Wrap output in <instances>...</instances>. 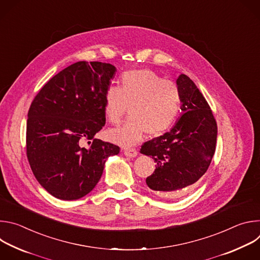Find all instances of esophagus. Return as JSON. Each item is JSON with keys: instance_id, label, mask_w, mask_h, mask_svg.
Returning a JSON list of instances; mask_svg holds the SVG:
<instances>
[{"instance_id": "1", "label": "esophagus", "mask_w": 260, "mask_h": 260, "mask_svg": "<svg viewBox=\"0 0 260 260\" xmlns=\"http://www.w3.org/2000/svg\"><path fill=\"white\" fill-rule=\"evenodd\" d=\"M123 152L126 156H129V157H136L138 155V151L135 149V148H126Z\"/></svg>"}]
</instances>
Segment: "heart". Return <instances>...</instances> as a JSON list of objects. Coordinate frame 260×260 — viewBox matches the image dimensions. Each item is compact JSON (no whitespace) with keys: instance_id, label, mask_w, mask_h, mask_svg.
<instances>
[{"instance_id":"obj_1","label":"heart","mask_w":260,"mask_h":260,"mask_svg":"<svg viewBox=\"0 0 260 260\" xmlns=\"http://www.w3.org/2000/svg\"><path fill=\"white\" fill-rule=\"evenodd\" d=\"M128 107L129 119L122 128L111 131L109 138L124 146L140 142L145 133L159 136L176 121L182 107L179 86L150 70L124 72L119 86H109L104 94L107 120L119 125Z\"/></svg>"}]
</instances>
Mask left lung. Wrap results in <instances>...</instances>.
<instances>
[{
	"instance_id": "obj_1",
	"label": "left lung",
	"mask_w": 260,
	"mask_h": 260,
	"mask_svg": "<svg viewBox=\"0 0 260 260\" xmlns=\"http://www.w3.org/2000/svg\"><path fill=\"white\" fill-rule=\"evenodd\" d=\"M183 113L162 136L145 142L140 152L151 156L155 170L146 183L165 199H179L198 186L215 153L217 123L212 110L194 82L181 74Z\"/></svg>"
}]
</instances>
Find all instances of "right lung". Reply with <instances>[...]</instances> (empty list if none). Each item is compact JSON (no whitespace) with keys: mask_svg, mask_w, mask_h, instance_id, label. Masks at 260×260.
<instances>
[{"mask_svg":"<svg viewBox=\"0 0 260 260\" xmlns=\"http://www.w3.org/2000/svg\"><path fill=\"white\" fill-rule=\"evenodd\" d=\"M116 68L78 61L52 77L32 100L26 122V156L30 169L51 196L62 201L89 193L106 159L120 148L94 139L106 123L104 94ZM90 139L88 148L81 143Z\"/></svg>","mask_w":260,"mask_h":260,"instance_id":"1","label":"right lung"}]
</instances>
